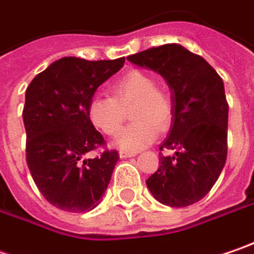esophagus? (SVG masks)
Listing matches in <instances>:
<instances>
[{
    "instance_id": "34e87169",
    "label": "esophagus",
    "mask_w": 254,
    "mask_h": 254,
    "mask_svg": "<svg viewBox=\"0 0 254 254\" xmlns=\"http://www.w3.org/2000/svg\"><path fill=\"white\" fill-rule=\"evenodd\" d=\"M136 154L135 152H129V151H119V157L121 158H130L135 157Z\"/></svg>"
}]
</instances>
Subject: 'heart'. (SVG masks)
<instances>
[{"instance_id": "heart-1", "label": "heart", "mask_w": 254, "mask_h": 254, "mask_svg": "<svg viewBox=\"0 0 254 254\" xmlns=\"http://www.w3.org/2000/svg\"><path fill=\"white\" fill-rule=\"evenodd\" d=\"M112 96H93L87 106L90 122L108 136H116L127 121H135L118 138V146L127 151H139L151 145L158 136V129L171 125L172 102L157 87L154 77L141 70H129L109 86Z\"/></svg>"}]
</instances>
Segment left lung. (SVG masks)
I'll return each mask as SVG.
<instances>
[{"label": "left lung", "instance_id": "left-lung-1", "mask_svg": "<svg viewBox=\"0 0 254 254\" xmlns=\"http://www.w3.org/2000/svg\"><path fill=\"white\" fill-rule=\"evenodd\" d=\"M127 60L158 71L172 92V129L159 146V168L146 186L170 207L200 201L216 184L227 158L229 103L223 79L201 56L180 44L151 47ZM171 149L174 156L163 154Z\"/></svg>", "mask_w": 254, "mask_h": 254}]
</instances>
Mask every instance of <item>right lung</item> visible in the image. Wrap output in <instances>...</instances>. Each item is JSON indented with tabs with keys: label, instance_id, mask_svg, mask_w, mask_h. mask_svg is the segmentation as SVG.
<instances>
[{
	"label": "right lung",
	"instance_id": "obj_1",
	"mask_svg": "<svg viewBox=\"0 0 254 254\" xmlns=\"http://www.w3.org/2000/svg\"><path fill=\"white\" fill-rule=\"evenodd\" d=\"M116 60L63 57L38 73L25 90V159L43 197L54 207L86 213L100 202L119 159L89 119L96 89L124 66ZM102 149L95 158L87 152Z\"/></svg>",
	"mask_w": 254,
	"mask_h": 254
}]
</instances>
